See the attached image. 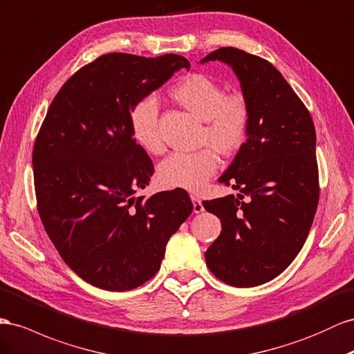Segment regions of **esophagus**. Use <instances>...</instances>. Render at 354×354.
I'll use <instances>...</instances> for the list:
<instances>
[{
    "label": "esophagus",
    "instance_id": "obj_1",
    "mask_svg": "<svg viewBox=\"0 0 354 354\" xmlns=\"http://www.w3.org/2000/svg\"><path fill=\"white\" fill-rule=\"evenodd\" d=\"M190 199H192V204H194V212H195V213H201V212H204L203 201H201V198H199V196H195V195H192V196H190Z\"/></svg>",
    "mask_w": 354,
    "mask_h": 354
}]
</instances>
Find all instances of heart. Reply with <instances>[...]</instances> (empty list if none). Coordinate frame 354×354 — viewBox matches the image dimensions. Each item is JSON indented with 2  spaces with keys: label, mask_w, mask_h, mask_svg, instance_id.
Masks as SVG:
<instances>
[{
  "label": "heart",
  "mask_w": 354,
  "mask_h": 354,
  "mask_svg": "<svg viewBox=\"0 0 354 354\" xmlns=\"http://www.w3.org/2000/svg\"><path fill=\"white\" fill-rule=\"evenodd\" d=\"M171 98L204 120L201 142L207 146L195 151H176L158 168L162 187L196 192L218 168V151L225 155L240 150L250 129V107L240 92L225 93L223 86L203 73L185 75L169 91ZM132 137L151 155L164 151L159 129V104L155 97H142L129 111ZM212 144L216 148L209 147Z\"/></svg>",
  "instance_id": "1"
}]
</instances>
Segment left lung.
Instances as JSON below:
<instances>
[{
  "mask_svg": "<svg viewBox=\"0 0 354 354\" xmlns=\"http://www.w3.org/2000/svg\"><path fill=\"white\" fill-rule=\"evenodd\" d=\"M216 59L240 79L250 129L218 178L240 190L238 198L203 203L222 222L205 262L223 283L253 288L288 268L308 236L320 196L316 129L308 109L271 62L236 47H221L201 62Z\"/></svg>",
  "mask_w": 354,
  "mask_h": 354,
  "instance_id": "left-lung-1",
  "label": "left lung"
}]
</instances>
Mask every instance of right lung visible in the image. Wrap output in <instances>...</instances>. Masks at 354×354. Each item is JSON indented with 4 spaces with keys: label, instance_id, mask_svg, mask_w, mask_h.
<instances>
[{
    "label": "right lung",
    "instance_id": "right-lung-1",
    "mask_svg": "<svg viewBox=\"0 0 354 354\" xmlns=\"http://www.w3.org/2000/svg\"><path fill=\"white\" fill-rule=\"evenodd\" d=\"M189 66L173 53L101 55L62 84L37 133L38 214L64 262L100 289L125 292L149 281L169 236L192 213L183 189L133 195L155 168L129 125L133 102Z\"/></svg>",
    "mask_w": 354,
    "mask_h": 354
}]
</instances>
